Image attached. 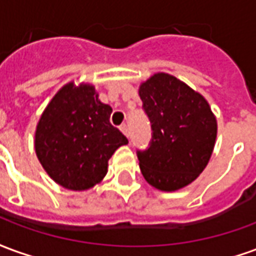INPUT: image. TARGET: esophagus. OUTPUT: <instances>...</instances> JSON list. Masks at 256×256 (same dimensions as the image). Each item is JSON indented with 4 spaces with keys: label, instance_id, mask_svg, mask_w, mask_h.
<instances>
[{
    "label": "esophagus",
    "instance_id": "esophagus-1",
    "mask_svg": "<svg viewBox=\"0 0 256 256\" xmlns=\"http://www.w3.org/2000/svg\"><path fill=\"white\" fill-rule=\"evenodd\" d=\"M120 132H122L123 134H124V136H126V137H128V124H124V123H123V124H120Z\"/></svg>",
    "mask_w": 256,
    "mask_h": 256
}]
</instances>
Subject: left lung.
<instances>
[{
	"instance_id": "left-lung-1",
	"label": "left lung",
	"mask_w": 256,
	"mask_h": 256,
	"mask_svg": "<svg viewBox=\"0 0 256 256\" xmlns=\"http://www.w3.org/2000/svg\"><path fill=\"white\" fill-rule=\"evenodd\" d=\"M138 94L150 118V146L137 150L146 182L174 192L193 182L208 163L216 119L203 96L172 75L159 72L141 84Z\"/></svg>"
}]
</instances>
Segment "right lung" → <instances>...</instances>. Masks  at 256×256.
I'll use <instances>...</instances> for the list:
<instances>
[{
  "mask_svg": "<svg viewBox=\"0 0 256 256\" xmlns=\"http://www.w3.org/2000/svg\"><path fill=\"white\" fill-rule=\"evenodd\" d=\"M111 112L92 84L71 82L56 93L36 130L38 160L54 182L84 190L106 177L110 158L128 142L110 122Z\"/></svg>",
  "mask_w": 256,
  "mask_h": 256,
  "instance_id": "right-lung-1",
  "label": "right lung"
}]
</instances>
